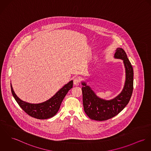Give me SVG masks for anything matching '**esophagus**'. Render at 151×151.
Listing matches in <instances>:
<instances>
[{"label": "esophagus", "mask_w": 151, "mask_h": 151, "mask_svg": "<svg viewBox=\"0 0 151 151\" xmlns=\"http://www.w3.org/2000/svg\"><path fill=\"white\" fill-rule=\"evenodd\" d=\"M80 81L79 78H77V77H76V78H74V80H73V83H74V85L78 86V85H80Z\"/></svg>", "instance_id": "1"}]
</instances>
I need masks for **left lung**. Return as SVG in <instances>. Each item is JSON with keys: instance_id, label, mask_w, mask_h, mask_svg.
I'll use <instances>...</instances> for the list:
<instances>
[{"instance_id": "8db88e82", "label": "left lung", "mask_w": 151, "mask_h": 151, "mask_svg": "<svg viewBox=\"0 0 151 151\" xmlns=\"http://www.w3.org/2000/svg\"><path fill=\"white\" fill-rule=\"evenodd\" d=\"M114 57L124 60L126 81L121 93L110 100L96 96L91 88L82 82V101L85 112L95 121H106L118 115L129 103L133 90V69L125 51L121 48L116 50Z\"/></svg>"}]
</instances>
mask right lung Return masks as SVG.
Wrapping results in <instances>:
<instances>
[{"label":"right lung","mask_w":151,"mask_h":151,"mask_svg":"<svg viewBox=\"0 0 151 151\" xmlns=\"http://www.w3.org/2000/svg\"><path fill=\"white\" fill-rule=\"evenodd\" d=\"M73 81H70L50 99L39 104H30L22 101L14 93L12 85L11 89L15 100L27 115L36 119H45L53 117L58 112L62 101L69 90L73 88Z\"/></svg>","instance_id":"obj_1"}]
</instances>
